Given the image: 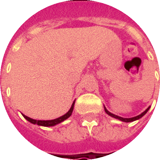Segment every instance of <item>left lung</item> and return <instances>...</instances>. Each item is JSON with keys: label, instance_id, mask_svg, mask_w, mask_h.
Returning a JSON list of instances; mask_svg holds the SVG:
<instances>
[{"label": "left lung", "instance_id": "obj_1", "mask_svg": "<svg viewBox=\"0 0 160 160\" xmlns=\"http://www.w3.org/2000/svg\"><path fill=\"white\" fill-rule=\"evenodd\" d=\"M104 111H105V112L107 113L109 116H111V117H112V118H116V119H118V120L122 121V122H134V121H136V120H139L140 118H141L143 116H144L147 112L148 111V110L150 109V106L146 110V111H144V112H142L141 115H139V116H136V117H134V118H121V117H118V116H117V115H114L112 114L111 112H110V111H108L107 109L105 108V106H104Z\"/></svg>", "mask_w": 160, "mask_h": 160}]
</instances>
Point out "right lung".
Returning a JSON list of instances; mask_svg holds the SVG:
<instances>
[{
    "label": "right lung",
    "mask_w": 160,
    "mask_h": 160,
    "mask_svg": "<svg viewBox=\"0 0 160 160\" xmlns=\"http://www.w3.org/2000/svg\"><path fill=\"white\" fill-rule=\"evenodd\" d=\"M74 103H75V100L73 101V103L72 104V106H71V108L69 109V111H68L66 114L63 115L62 117H60V118H56V119H54V120H35V119H32V118L26 117V116H25L24 114H22V116L26 118L28 122H30L31 123L38 124V125H39V126H43V127H52V126H55L56 124H59L61 123V122H62L63 121H65L66 119H68V118H69L70 116L72 115V112H73V111Z\"/></svg>",
    "instance_id": "1"
}]
</instances>
